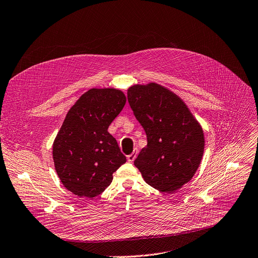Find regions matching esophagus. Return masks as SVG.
Here are the masks:
<instances>
[{"label": "esophagus", "mask_w": 258, "mask_h": 258, "mask_svg": "<svg viewBox=\"0 0 258 258\" xmlns=\"http://www.w3.org/2000/svg\"><path fill=\"white\" fill-rule=\"evenodd\" d=\"M137 154H138V149L136 148V149H134V151L130 155H127V161L133 162L135 160V158L137 157Z\"/></svg>", "instance_id": "esophagus-1"}]
</instances>
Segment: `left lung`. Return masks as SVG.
<instances>
[{
	"label": "left lung",
	"mask_w": 258,
	"mask_h": 258,
	"mask_svg": "<svg viewBox=\"0 0 258 258\" xmlns=\"http://www.w3.org/2000/svg\"><path fill=\"white\" fill-rule=\"evenodd\" d=\"M127 101L147 136L135 166L153 188L175 192L191 180L201 163V125L180 98L156 83L132 86Z\"/></svg>",
	"instance_id": "left-lung-1"
}]
</instances>
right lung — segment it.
<instances>
[{
    "label": "right lung",
    "mask_w": 258,
    "mask_h": 258,
    "mask_svg": "<svg viewBox=\"0 0 258 258\" xmlns=\"http://www.w3.org/2000/svg\"><path fill=\"white\" fill-rule=\"evenodd\" d=\"M123 92L92 88L70 109L54 140L55 171L68 190L79 198L101 195L113 173L126 161L108 127L125 105Z\"/></svg>",
    "instance_id": "obj_1"
}]
</instances>
